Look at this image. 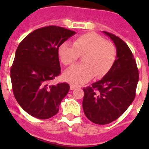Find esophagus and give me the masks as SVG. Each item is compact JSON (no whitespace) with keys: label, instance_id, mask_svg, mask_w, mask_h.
I'll return each instance as SVG.
<instances>
[{"label":"esophagus","instance_id":"obj_1","mask_svg":"<svg viewBox=\"0 0 149 149\" xmlns=\"http://www.w3.org/2000/svg\"><path fill=\"white\" fill-rule=\"evenodd\" d=\"M77 88V86H74V85H72V84H70V89L71 90H74V89H76Z\"/></svg>","mask_w":149,"mask_h":149}]
</instances>
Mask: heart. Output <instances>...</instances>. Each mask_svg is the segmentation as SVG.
<instances>
[{"label":"heart","mask_w":149,"mask_h":149,"mask_svg":"<svg viewBox=\"0 0 149 149\" xmlns=\"http://www.w3.org/2000/svg\"><path fill=\"white\" fill-rule=\"evenodd\" d=\"M58 54L65 65L73 64L83 56L84 64H77L68 68L63 77L74 86H81L94 76L103 77L113 65L116 49L113 45L95 33L83 34L74 41L60 45Z\"/></svg>","instance_id":"heart-1"}]
</instances>
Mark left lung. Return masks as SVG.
Listing matches in <instances>:
<instances>
[{
    "label": "left lung",
    "mask_w": 149,
    "mask_h": 149,
    "mask_svg": "<svg viewBox=\"0 0 149 149\" xmlns=\"http://www.w3.org/2000/svg\"><path fill=\"white\" fill-rule=\"evenodd\" d=\"M110 38L116 48L113 65L103 78L84 88L83 109L86 116L98 125H106L120 117L131 104L136 95L139 72L127 45L113 34Z\"/></svg>",
    "instance_id": "1"
}]
</instances>
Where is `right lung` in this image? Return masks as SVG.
Here are the masks:
<instances>
[{
  "instance_id": "obj_1",
  "label": "right lung",
  "mask_w": 149,
  "mask_h": 149,
  "mask_svg": "<svg viewBox=\"0 0 149 149\" xmlns=\"http://www.w3.org/2000/svg\"><path fill=\"white\" fill-rule=\"evenodd\" d=\"M72 30L48 26L26 36L15 51L10 70L13 94L24 111L37 119H49L59 111L68 93L66 83L51 85L60 74L58 48L74 36Z\"/></svg>"
}]
</instances>
